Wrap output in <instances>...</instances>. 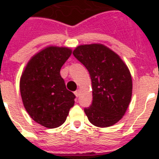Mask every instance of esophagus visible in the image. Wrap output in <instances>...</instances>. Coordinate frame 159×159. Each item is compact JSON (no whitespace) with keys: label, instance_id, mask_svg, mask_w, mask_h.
Instances as JSON below:
<instances>
[{"label":"esophagus","instance_id":"esophagus-1","mask_svg":"<svg viewBox=\"0 0 159 159\" xmlns=\"http://www.w3.org/2000/svg\"><path fill=\"white\" fill-rule=\"evenodd\" d=\"M80 90H77V91H76V92H74V94H75V96H76V97H78L80 96Z\"/></svg>","mask_w":159,"mask_h":159}]
</instances>
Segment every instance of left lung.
Instances as JSON below:
<instances>
[{
	"label": "left lung",
	"instance_id": "obj_1",
	"mask_svg": "<svg viewBox=\"0 0 159 159\" xmlns=\"http://www.w3.org/2000/svg\"><path fill=\"white\" fill-rule=\"evenodd\" d=\"M73 55L92 80V103L84 111L91 123L106 128L125 116L132 97V77L121 57L102 43L77 46Z\"/></svg>",
	"mask_w": 159,
	"mask_h": 159
}]
</instances>
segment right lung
Instances as JSON below:
<instances>
[{
    "mask_svg": "<svg viewBox=\"0 0 159 159\" xmlns=\"http://www.w3.org/2000/svg\"><path fill=\"white\" fill-rule=\"evenodd\" d=\"M72 54L67 47L47 46L31 57L20 80L23 105L36 123L59 127L74 105L75 95L66 88L60 69Z\"/></svg>",
    "mask_w": 159,
    "mask_h": 159,
    "instance_id": "obj_1",
    "label": "right lung"
}]
</instances>
